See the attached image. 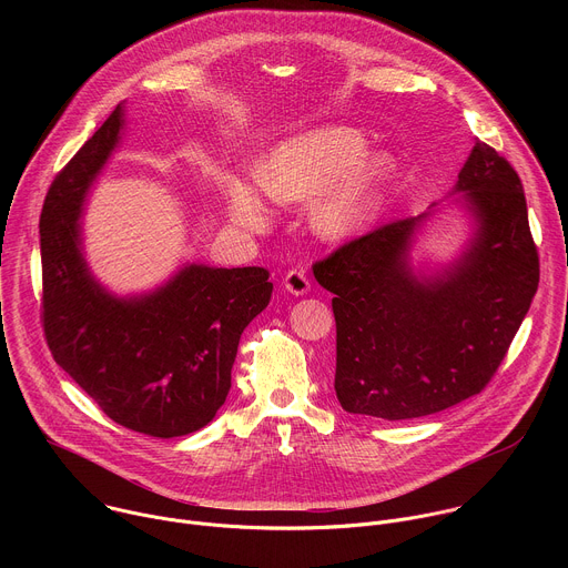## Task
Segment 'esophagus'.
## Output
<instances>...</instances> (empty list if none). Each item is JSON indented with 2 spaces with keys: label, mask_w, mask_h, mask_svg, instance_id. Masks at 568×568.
<instances>
[{
  "label": "esophagus",
  "mask_w": 568,
  "mask_h": 568,
  "mask_svg": "<svg viewBox=\"0 0 568 568\" xmlns=\"http://www.w3.org/2000/svg\"><path fill=\"white\" fill-rule=\"evenodd\" d=\"M283 287H285L290 294H294V296H303V294H307V290H310V281H307V276H305L303 270H290V272L285 274V278H283Z\"/></svg>",
  "instance_id": "obj_1"
}]
</instances>
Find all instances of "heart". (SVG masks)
Masks as SVG:
<instances>
[{
    "label": "heart",
    "instance_id": "heart-1",
    "mask_svg": "<svg viewBox=\"0 0 568 568\" xmlns=\"http://www.w3.org/2000/svg\"><path fill=\"white\" fill-rule=\"evenodd\" d=\"M366 150L368 139L355 128L307 130L267 148L254 166V183L263 195L281 204L314 195L310 204L314 231L321 237L344 240L375 220L397 171L390 152ZM255 187L233 173L222 180L231 224L250 233L270 224L267 204Z\"/></svg>",
    "mask_w": 568,
    "mask_h": 568
}]
</instances>
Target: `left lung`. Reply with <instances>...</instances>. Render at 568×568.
<instances>
[{
    "label": "left lung",
    "mask_w": 568,
    "mask_h": 568,
    "mask_svg": "<svg viewBox=\"0 0 568 568\" xmlns=\"http://www.w3.org/2000/svg\"><path fill=\"white\" fill-rule=\"evenodd\" d=\"M471 220L454 263L425 276L409 261L432 211L351 240L314 278L335 294V390L348 414L409 420L480 393L504 362L539 283L524 186L488 143L452 191Z\"/></svg>",
    "instance_id": "8db88e82"
}]
</instances>
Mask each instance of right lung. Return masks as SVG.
Returning a JSON list of instances; mask_svg holds the SVG:
<instances>
[{
	"instance_id": "1",
	"label": "right lung",
	"mask_w": 568,
	"mask_h": 568,
	"mask_svg": "<svg viewBox=\"0 0 568 568\" xmlns=\"http://www.w3.org/2000/svg\"><path fill=\"white\" fill-rule=\"evenodd\" d=\"M123 105L53 180L40 215L42 323L55 364L121 427L186 436L213 420L231 388L240 335L274 285L263 267L184 265L152 292L116 296L83 254L80 215L121 141Z\"/></svg>"
}]
</instances>
